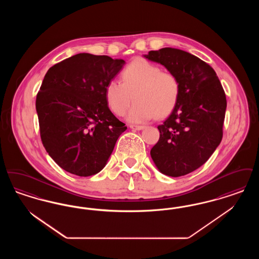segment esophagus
<instances>
[{
  "label": "esophagus",
  "instance_id": "1",
  "mask_svg": "<svg viewBox=\"0 0 259 259\" xmlns=\"http://www.w3.org/2000/svg\"><path fill=\"white\" fill-rule=\"evenodd\" d=\"M130 128H131L132 130L139 131V130H143V129L145 128V126H142V125H130Z\"/></svg>",
  "mask_w": 259,
  "mask_h": 259
}]
</instances>
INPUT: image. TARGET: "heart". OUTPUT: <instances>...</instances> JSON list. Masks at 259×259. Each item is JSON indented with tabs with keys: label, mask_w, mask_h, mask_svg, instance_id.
<instances>
[{
	"label": "heart",
	"mask_w": 259,
	"mask_h": 259,
	"mask_svg": "<svg viewBox=\"0 0 259 259\" xmlns=\"http://www.w3.org/2000/svg\"><path fill=\"white\" fill-rule=\"evenodd\" d=\"M121 80H110L105 88V97L111 111L123 115L132 99L135 104L127 114L133 123L145 122L154 115H168L178 104L181 83L178 76L147 59L137 58L129 63L121 73Z\"/></svg>",
	"instance_id": "heart-1"
}]
</instances>
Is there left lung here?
<instances>
[{"mask_svg": "<svg viewBox=\"0 0 259 259\" xmlns=\"http://www.w3.org/2000/svg\"><path fill=\"white\" fill-rule=\"evenodd\" d=\"M178 76L181 95L150 155L162 174L181 177L209 159L222 139L226 96L214 70L196 56L172 48L144 55Z\"/></svg>", "mask_w": 259, "mask_h": 259, "instance_id": "obj_1", "label": "left lung"}]
</instances>
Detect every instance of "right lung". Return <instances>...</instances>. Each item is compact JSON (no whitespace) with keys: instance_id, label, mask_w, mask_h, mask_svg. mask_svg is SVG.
Masks as SVG:
<instances>
[{"instance_id":"1","label":"right lung","mask_w":259,"mask_h":259,"mask_svg":"<svg viewBox=\"0 0 259 259\" xmlns=\"http://www.w3.org/2000/svg\"><path fill=\"white\" fill-rule=\"evenodd\" d=\"M125 61L78 53L55 64L36 99L39 133L50 157L79 177L100 172L127 129L110 111L105 88Z\"/></svg>"}]
</instances>
